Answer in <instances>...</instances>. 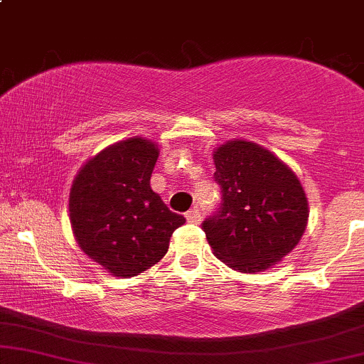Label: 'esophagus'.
<instances>
[{
	"mask_svg": "<svg viewBox=\"0 0 364 364\" xmlns=\"http://www.w3.org/2000/svg\"><path fill=\"white\" fill-rule=\"evenodd\" d=\"M200 219H202V215H200L198 208H191L190 212H186V220L191 224H198Z\"/></svg>",
	"mask_w": 364,
	"mask_h": 364,
	"instance_id": "1",
	"label": "esophagus"
}]
</instances>
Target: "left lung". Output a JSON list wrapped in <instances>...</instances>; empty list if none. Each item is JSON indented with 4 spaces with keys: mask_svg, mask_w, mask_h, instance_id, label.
I'll list each match as a JSON object with an SVG mask.
<instances>
[{
    "mask_svg": "<svg viewBox=\"0 0 364 364\" xmlns=\"http://www.w3.org/2000/svg\"><path fill=\"white\" fill-rule=\"evenodd\" d=\"M214 164L223 203L202 224L208 245L237 272H263L304 235L310 208L301 181L274 152L243 139L217 147Z\"/></svg>",
    "mask_w": 364,
    "mask_h": 364,
    "instance_id": "1",
    "label": "left lung"
}]
</instances>
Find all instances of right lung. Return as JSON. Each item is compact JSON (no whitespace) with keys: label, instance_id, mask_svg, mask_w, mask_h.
<instances>
[{"label":"right lung","instance_id":"obj_1","mask_svg":"<svg viewBox=\"0 0 364 364\" xmlns=\"http://www.w3.org/2000/svg\"><path fill=\"white\" fill-rule=\"evenodd\" d=\"M156 141L133 136L90 157L70 188V224L87 257L121 279L161 260L185 217L171 212L150 188Z\"/></svg>","mask_w":364,"mask_h":364}]
</instances>
